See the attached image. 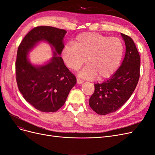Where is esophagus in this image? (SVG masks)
I'll list each match as a JSON object with an SVG mask.
<instances>
[{
	"mask_svg": "<svg viewBox=\"0 0 155 155\" xmlns=\"http://www.w3.org/2000/svg\"><path fill=\"white\" fill-rule=\"evenodd\" d=\"M83 82H84V81H82V80L79 79V78H77V83L78 84H82Z\"/></svg>",
	"mask_w": 155,
	"mask_h": 155,
	"instance_id": "1",
	"label": "esophagus"
}]
</instances>
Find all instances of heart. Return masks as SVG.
<instances>
[{
	"instance_id": "1",
	"label": "heart",
	"mask_w": 155,
	"mask_h": 155,
	"mask_svg": "<svg viewBox=\"0 0 155 155\" xmlns=\"http://www.w3.org/2000/svg\"><path fill=\"white\" fill-rule=\"evenodd\" d=\"M124 47L121 39L96 32H83L68 44L61 55L66 65L78 70L86 61L89 64L79 73L85 78L109 77L115 71L121 61Z\"/></svg>"
}]
</instances>
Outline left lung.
<instances>
[{
	"mask_svg": "<svg viewBox=\"0 0 155 155\" xmlns=\"http://www.w3.org/2000/svg\"><path fill=\"white\" fill-rule=\"evenodd\" d=\"M121 34L126 45L122 64L110 79L94 84V92L89 101L90 107L99 115H107L121 108L133 94L139 80V53L133 39Z\"/></svg>",
	"mask_w": 155,
	"mask_h": 155,
	"instance_id": "1",
	"label": "left lung"
}]
</instances>
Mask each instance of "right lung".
<instances>
[{"label":"right lung","instance_id":"right-lung-1","mask_svg":"<svg viewBox=\"0 0 155 155\" xmlns=\"http://www.w3.org/2000/svg\"><path fill=\"white\" fill-rule=\"evenodd\" d=\"M66 33L64 29L50 26L34 27L23 39L17 51L15 70L18 89L24 99L41 112L58 110L77 83L75 76L60 56ZM41 41L51 44L55 49L54 54L47 64L35 67L28 61V51Z\"/></svg>","mask_w":155,"mask_h":155}]
</instances>
